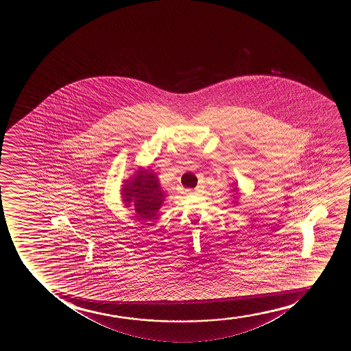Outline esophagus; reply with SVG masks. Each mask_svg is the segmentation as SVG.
Instances as JSON below:
<instances>
[{
    "label": "esophagus",
    "instance_id": "34e87169",
    "mask_svg": "<svg viewBox=\"0 0 351 351\" xmlns=\"http://www.w3.org/2000/svg\"><path fill=\"white\" fill-rule=\"evenodd\" d=\"M193 191L192 189H187V191H186V194H193Z\"/></svg>",
    "mask_w": 351,
    "mask_h": 351
}]
</instances>
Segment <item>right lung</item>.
Here are the masks:
<instances>
[{"label":"right lung","instance_id":"1","mask_svg":"<svg viewBox=\"0 0 351 351\" xmlns=\"http://www.w3.org/2000/svg\"><path fill=\"white\" fill-rule=\"evenodd\" d=\"M122 194L123 202L130 207L134 202L135 211L139 221L154 219L164 202V194L159 187L158 178L149 170L136 173L130 181H125Z\"/></svg>","mask_w":351,"mask_h":351}]
</instances>
